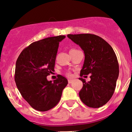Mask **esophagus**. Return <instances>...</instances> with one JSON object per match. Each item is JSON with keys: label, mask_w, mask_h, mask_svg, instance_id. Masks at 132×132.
Wrapping results in <instances>:
<instances>
[{"label": "esophagus", "mask_w": 132, "mask_h": 132, "mask_svg": "<svg viewBox=\"0 0 132 132\" xmlns=\"http://www.w3.org/2000/svg\"><path fill=\"white\" fill-rule=\"evenodd\" d=\"M73 82L72 80H68V83L69 84H71Z\"/></svg>", "instance_id": "34e87169"}]
</instances>
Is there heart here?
Wrapping results in <instances>:
<instances>
[{"instance_id": "1", "label": "heart", "mask_w": 132, "mask_h": 132, "mask_svg": "<svg viewBox=\"0 0 132 132\" xmlns=\"http://www.w3.org/2000/svg\"><path fill=\"white\" fill-rule=\"evenodd\" d=\"M75 50V49H72V50ZM67 75L68 76V77H71V74L70 73H68Z\"/></svg>"}]
</instances>
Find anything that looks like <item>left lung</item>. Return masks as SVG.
Segmentation results:
<instances>
[{"instance_id": "1", "label": "left lung", "mask_w": 132, "mask_h": 132, "mask_svg": "<svg viewBox=\"0 0 132 132\" xmlns=\"http://www.w3.org/2000/svg\"><path fill=\"white\" fill-rule=\"evenodd\" d=\"M79 45L85 54L80 75H91V80L83 82L79 96L86 105L99 108L107 103L115 91L119 76V64L112 46L103 38L94 34H68Z\"/></svg>"}]
</instances>
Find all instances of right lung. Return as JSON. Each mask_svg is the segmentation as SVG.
Segmentation results:
<instances>
[{
    "mask_svg": "<svg viewBox=\"0 0 132 132\" xmlns=\"http://www.w3.org/2000/svg\"><path fill=\"white\" fill-rule=\"evenodd\" d=\"M65 36L50 37L35 41L23 49L17 59L14 80L22 97L35 110L47 111L59 103L68 80L58 78L48 81L54 71L59 42Z\"/></svg>",
    "mask_w": 132,
    "mask_h": 132,
    "instance_id": "obj_1",
    "label": "right lung"
}]
</instances>
